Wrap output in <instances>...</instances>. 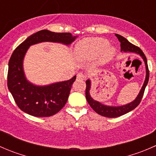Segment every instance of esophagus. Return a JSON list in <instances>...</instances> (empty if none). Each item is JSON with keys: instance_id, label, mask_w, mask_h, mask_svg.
<instances>
[{"instance_id": "esophagus-1", "label": "esophagus", "mask_w": 156, "mask_h": 156, "mask_svg": "<svg viewBox=\"0 0 156 156\" xmlns=\"http://www.w3.org/2000/svg\"><path fill=\"white\" fill-rule=\"evenodd\" d=\"M85 78V75L82 73H78L77 75V79H79V80H84Z\"/></svg>"}]
</instances>
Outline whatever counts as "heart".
Wrapping results in <instances>:
<instances>
[{"instance_id":"obj_1","label":"heart","mask_w":156,"mask_h":156,"mask_svg":"<svg viewBox=\"0 0 156 156\" xmlns=\"http://www.w3.org/2000/svg\"><path fill=\"white\" fill-rule=\"evenodd\" d=\"M76 54L81 59H92L99 56V62L105 63L112 58L115 50L106 40L92 37L82 40L77 44Z\"/></svg>"}]
</instances>
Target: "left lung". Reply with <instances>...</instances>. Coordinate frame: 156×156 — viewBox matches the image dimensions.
<instances>
[{"mask_svg": "<svg viewBox=\"0 0 156 156\" xmlns=\"http://www.w3.org/2000/svg\"><path fill=\"white\" fill-rule=\"evenodd\" d=\"M115 36L118 37L119 41L121 43V51L123 52H132V53H136L141 56L145 62L146 65V79L144 81V84L143 85L142 88H141L139 94H138L137 97L133 100L131 103H128V104L125 105V106H105V105L102 104V103H99V102L96 101L94 99L91 98L90 95V80L86 81V90H85V96L86 99H87V103L90 106V107L97 113V114L100 115L102 116L108 118H116L119 117L121 115L126 114V113L129 112L131 110L134 109L140 103L141 100H142L143 97H144V91H145V88L148 84L149 78V68H148V64H147V59L145 54L144 53L143 50L140 48H138L137 46H135L133 44L130 43L126 38L122 37V35L115 34Z\"/></svg>", "mask_w": 156, "mask_h": 156, "instance_id": "obj_1", "label": "left lung"}]
</instances>
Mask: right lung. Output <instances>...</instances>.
<instances>
[{
	"instance_id": "1",
	"label": "right lung",
	"mask_w": 156,
	"mask_h": 156,
	"mask_svg": "<svg viewBox=\"0 0 156 156\" xmlns=\"http://www.w3.org/2000/svg\"><path fill=\"white\" fill-rule=\"evenodd\" d=\"M76 37L69 32L57 33L41 30L29 36L14 50L9 60L7 87L22 111L35 117H49L56 114L66 103L71 87L76 79L75 75L69 81L44 87L29 82L25 77L23 62L29 47L44 41L59 42L69 45Z\"/></svg>"
}]
</instances>
